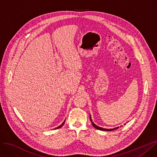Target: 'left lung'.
Segmentation results:
<instances>
[{
  "label": "left lung",
  "mask_w": 157,
  "mask_h": 157,
  "mask_svg": "<svg viewBox=\"0 0 157 157\" xmlns=\"http://www.w3.org/2000/svg\"><path fill=\"white\" fill-rule=\"evenodd\" d=\"M90 121H91V122H92V125H93L96 129H99V130H101V131H113V130H114V129H118V127H117V128H114V129H104V128H102V127H98V126H97L96 124H94L93 122H92V120H91V118L90 117Z\"/></svg>",
  "instance_id": "left-lung-1"
}]
</instances>
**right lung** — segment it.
Masks as SVG:
<instances>
[{
    "instance_id": "right-lung-1",
    "label": "right lung",
    "mask_w": 157,
    "mask_h": 157,
    "mask_svg": "<svg viewBox=\"0 0 157 157\" xmlns=\"http://www.w3.org/2000/svg\"><path fill=\"white\" fill-rule=\"evenodd\" d=\"M65 124V121H64V122H63V124H61V125H59V127H56V129H59V128H60V127H62V126L63 125V124Z\"/></svg>"
}]
</instances>
